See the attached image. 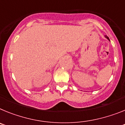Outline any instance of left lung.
Instances as JSON below:
<instances>
[{
	"label": "left lung",
	"instance_id": "left-lung-1",
	"mask_svg": "<svg viewBox=\"0 0 125 125\" xmlns=\"http://www.w3.org/2000/svg\"><path fill=\"white\" fill-rule=\"evenodd\" d=\"M105 37H106V38L107 39H108V40L110 41V39H109V37H108V36H105Z\"/></svg>",
	"mask_w": 125,
	"mask_h": 125
}]
</instances>
